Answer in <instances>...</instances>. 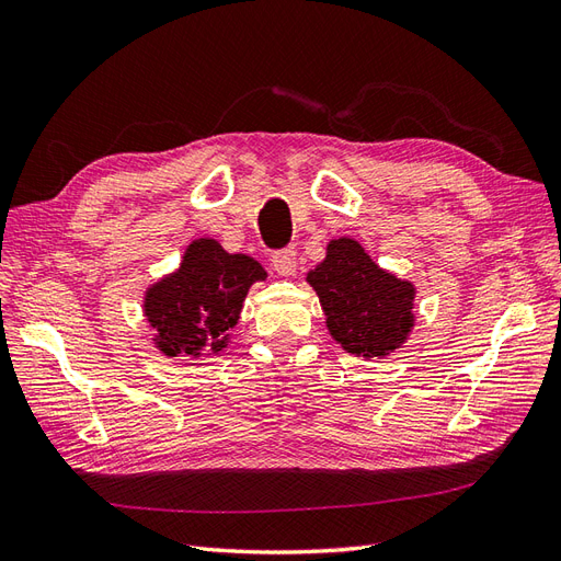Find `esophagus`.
I'll return each mask as SVG.
<instances>
[{"instance_id": "obj_1", "label": "esophagus", "mask_w": 561, "mask_h": 561, "mask_svg": "<svg viewBox=\"0 0 561 561\" xmlns=\"http://www.w3.org/2000/svg\"><path fill=\"white\" fill-rule=\"evenodd\" d=\"M271 264H274L276 274L280 276H295L297 274V252L293 248H285L274 252V257H271Z\"/></svg>"}]
</instances>
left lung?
I'll return each instance as SVG.
<instances>
[{"mask_svg": "<svg viewBox=\"0 0 561 561\" xmlns=\"http://www.w3.org/2000/svg\"><path fill=\"white\" fill-rule=\"evenodd\" d=\"M307 283L320 299L330 336L355 358L381 360L410 339L414 283L381 268L355 239H332Z\"/></svg>", "mask_w": 561, "mask_h": 561, "instance_id": "8db88e82", "label": "left lung"}]
</instances>
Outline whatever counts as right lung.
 Masks as SVG:
<instances>
[{"label": "right lung", "instance_id": "right-lung-1", "mask_svg": "<svg viewBox=\"0 0 561 561\" xmlns=\"http://www.w3.org/2000/svg\"><path fill=\"white\" fill-rule=\"evenodd\" d=\"M266 271L248 254H231L215 239L186 245L180 266L147 287L142 311L154 346L168 358L222 353L241 318L248 290Z\"/></svg>", "mask_w": 561, "mask_h": 561}]
</instances>
